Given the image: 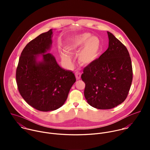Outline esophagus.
Returning <instances> with one entry per match:
<instances>
[{"instance_id":"1","label":"esophagus","mask_w":150,"mask_h":150,"mask_svg":"<svg viewBox=\"0 0 150 150\" xmlns=\"http://www.w3.org/2000/svg\"><path fill=\"white\" fill-rule=\"evenodd\" d=\"M75 76H76V78L77 79H79L81 78V74H80L79 72L76 71V72H75Z\"/></svg>"}]
</instances>
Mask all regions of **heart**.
Wrapping results in <instances>:
<instances>
[{"label":"heart","mask_w":150,"mask_h":150,"mask_svg":"<svg viewBox=\"0 0 150 150\" xmlns=\"http://www.w3.org/2000/svg\"><path fill=\"white\" fill-rule=\"evenodd\" d=\"M100 42L96 36L85 33L71 38L67 43L65 50L61 54L62 60L69 66L73 65L72 59L70 54L78 53V60L83 65H88L93 63L98 55Z\"/></svg>","instance_id":"1"}]
</instances>
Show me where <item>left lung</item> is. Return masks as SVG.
Masks as SVG:
<instances>
[{"label":"left lung","instance_id":"obj_1","mask_svg":"<svg viewBox=\"0 0 150 150\" xmlns=\"http://www.w3.org/2000/svg\"><path fill=\"white\" fill-rule=\"evenodd\" d=\"M109 47L83 69L84 96L98 109H110L123 103L132 81V67L126 47L108 31Z\"/></svg>","mask_w":150,"mask_h":150}]
</instances>
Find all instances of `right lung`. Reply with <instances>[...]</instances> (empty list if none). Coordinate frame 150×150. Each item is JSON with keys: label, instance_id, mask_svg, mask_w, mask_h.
<instances>
[{"label": "right lung", "instance_id": "right-lung-1", "mask_svg": "<svg viewBox=\"0 0 150 150\" xmlns=\"http://www.w3.org/2000/svg\"><path fill=\"white\" fill-rule=\"evenodd\" d=\"M53 35L51 29L28 42L21 54L16 72L20 94L29 105L42 112L62 106L76 81L74 74L61 68L49 53Z\"/></svg>", "mask_w": 150, "mask_h": 150}]
</instances>
